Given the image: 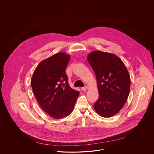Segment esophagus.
<instances>
[{
  "instance_id": "esophagus-1",
  "label": "esophagus",
  "mask_w": 154,
  "mask_h": 154,
  "mask_svg": "<svg viewBox=\"0 0 154 154\" xmlns=\"http://www.w3.org/2000/svg\"><path fill=\"white\" fill-rule=\"evenodd\" d=\"M88 89V86H85L84 87H82V88H81V89L82 90V91H86V90H87Z\"/></svg>"
}]
</instances>
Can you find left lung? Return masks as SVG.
I'll use <instances>...</instances> for the list:
<instances>
[{"mask_svg":"<svg viewBox=\"0 0 154 154\" xmlns=\"http://www.w3.org/2000/svg\"><path fill=\"white\" fill-rule=\"evenodd\" d=\"M87 59L95 73L99 92L94 109L101 117H112L127 101L130 75L122 60L113 54L94 51L89 54Z\"/></svg>","mask_w":154,"mask_h":154,"instance_id":"8db88e82","label":"left lung"}]
</instances>
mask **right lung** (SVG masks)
<instances>
[{
	"label": "right lung",
	"mask_w": 154,
	"mask_h": 154,
	"mask_svg": "<svg viewBox=\"0 0 154 154\" xmlns=\"http://www.w3.org/2000/svg\"><path fill=\"white\" fill-rule=\"evenodd\" d=\"M70 58L65 52H58L42 60L30 81L40 106L55 119L69 116L80 94L68 83L65 70Z\"/></svg>",
	"instance_id": "right-lung-1"
}]
</instances>
